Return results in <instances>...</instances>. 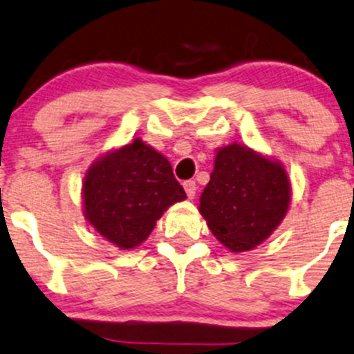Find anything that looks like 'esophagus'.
<instances>
[{"label": "esophagus", "instance_id": "esophagus-1", "mask_svg": "<svg viewBox=\"0 0 354 354\" xmlns=\"http://www.w3.org/2000/svg\"><path fill=\"white\" fill-rule=\"evenodd\" d=\"M183 188L187 192L188 198H195V194H197V183L195 181H185Z\"/></svg>", "mask_w": 354, "mask_h": 354}]
</instances>
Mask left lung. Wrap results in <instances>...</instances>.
<instances>
[{"mask_svg":"<svg viewBox=\"0 0 354 354\" xmlns=\"http://www.w3.org/2000/svg\"><path fill=\"white\" fill-rule=\"evenodd\" d=\"M291 194V180L281 160L233 142L216 149L198 212L230 252L243 253L281 226Z\"/></svg>","mask_w":354,"mask_h":354,"instance_id":"1","label":"left lung"}]
</instances>
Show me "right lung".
<instances>
[{
	"label": "right lung",
	"instance_id": "1",
	"mask_svg": "<svg viewBox=\"0 0 354 354\" xmlns=\"http://www.w3.org/2000/svg\"><path fill=\"white\" fill-rule=\"evenodd\" d=\"M185 198L169 160L142 138L97 157L82 181L85 221L120 250L144 243L162 214Z\"/></svg>",
	"mask_w": 354,
	"mask_h": 354
}]
</instances>
